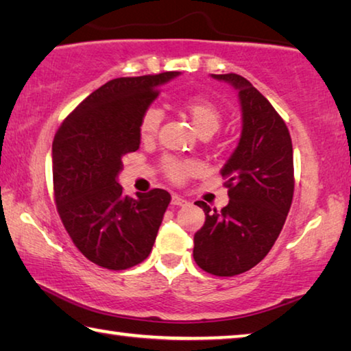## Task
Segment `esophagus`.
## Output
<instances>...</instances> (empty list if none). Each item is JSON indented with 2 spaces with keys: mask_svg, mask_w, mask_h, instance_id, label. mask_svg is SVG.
<instances>
[{
  "mask_svg": "<svg viewBox=\"0 0 351 351\" xmlns=\"http://www.w3.org/2000/svg\"><path fill=\"white\" fill-rule=\"evenodd\" d=\"M171 204H173V206H186L187 199L178 197V195H173V197H171Z\"/></svg>",
  "mask_w": 351,
  "mask_h": 351,
  "instance_id": "34e87169",
  "label": "esophagus"
}]
</instances>
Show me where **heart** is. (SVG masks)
I'll return each mask as SVG.
<instances>
[{
    "mask_svg": "<svg viewBox=\"0 0 351 351\" xmlns=\"http://www.w3.org/2000/svg\"><path fill=\"white\" fill-rule=\"evenodd\" d=\"M180 110L186 112L190 121H192L195 130H197L199 136L203 138H209L217 130L221 127L223 122V111L219 108L218 104L213 102L212 99H207L203 96H192L180 104ZM162 122V112L154 106L147 108L141 116L139 122V133L141 138L144 141H150L158 134V130L161 127ZM162 167L165 175H167L171 181L182 182L186 178L195 173L198 169V164L195 161H180V159L167 158L164 159Z\"/></svg>",
    "mask_w": 351,
    "mask_h": 351,
    "instance_id": "1",
    "label": "heart"
}]
</instances>
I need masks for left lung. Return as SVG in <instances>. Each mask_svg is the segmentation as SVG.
Returning a JSON list of instances; mask_svg holds the SVG:
<instances>
[{
  "label": "left lung",
  "mask_w": 351,
  "mask_h": 351,
  "mask_svg": "<svg viewBox=\"0 0 351 351\" xmlns=\"http://www.w3.org/2000/svg\"><path fill=\"white\" fill-rule=\"evenodd\" d=\"M239 91L243 130L239 145L221 169L229 204L206 213L193 237V258L218 277L246 272L266 257L282 232L294 195L293 142L280 114L252 83L239 74H212Z\"/></svg>",
  "instance_id": "obj_1"
}]
</instances>
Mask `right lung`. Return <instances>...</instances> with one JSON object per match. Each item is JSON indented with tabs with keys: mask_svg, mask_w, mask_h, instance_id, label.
<instances>
[{
	"mask_svg": "<svg viewBox=\"0 0 351 351\" xmlns=\"http://www.w3.org/2000/svg\"><path fill=\"white\" fill-rule=\"evenodd\" d=\"M176 71L121 77L91 93L62 122L52 142L57 212L75 247L102 268L121 271L152 252L170 204L153 189L123 195L117 175L122 158L139 148L141 116Z\"/></svg>",
	"mask_w": 351,
	"mask_h": 351,
	"instance_id": "obj_1",
	"label": "right lung"
}]
</instances>
